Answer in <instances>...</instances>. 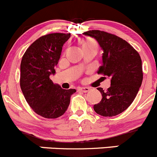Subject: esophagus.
<instances>
[{"instance_id": "1", "label": "esophagus", "mask_w": 157, "mask_h": 157, "mask_svg": "<svg viewBox=\"0 0 157 157\" xmlns=\"http://www.w3.org/2000/svg\"><path fill=\"white\" fill-rule=\"evenodd\" d=\"M78 90H79V91H82V92L86 93V92H88V91H89L90 88H88V87H82V88H79Z\"/></svg>"}]
</instances>
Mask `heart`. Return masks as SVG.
<instances>
[{
	"mask_svg": "<svg viewBox=\"0 0 157 157\" xmlns=\"http://www.w3.org/2000/svg\"><path fill=\"white\" fill-rule=\"evenodd\" d=\"M88 45H96L95 43H94V41H93V40H86V41L84 43L83 46H88Z\"/></svg>",
	"mask_w": 157,
	"mask_h": 157,
	"instance_id": "1",
	"label": "heart"
}]
</instances>
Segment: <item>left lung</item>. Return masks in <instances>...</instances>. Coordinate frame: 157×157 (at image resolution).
Listing matches in <instances>:
<instances>
[{"instance_id": "8db88e82", "label": "left lung", "mask_w": 157, "mask_h": 157, "mask_svg": "<svg viewBox=\"0 0 157 157\" xmlns=\"http://www.w3.org/2000/svg\"><path fill=\"white\" fill-rule=\"evenodd\" d=\"M83 34L95 39L103 49V64L98 74L111 78V86L107 91L98 88L102 99L94 105V111L104 117L117 115L131 105L142 84L140 54L128 42L114 34L95 29Z\"/></svg>"}]
</instances>
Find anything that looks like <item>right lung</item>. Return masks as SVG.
I'll return each instance as SVG.
<instances>
[{"label": "right lung", "instance_id": "obj_1", "mask_svg": "<svg viewBox=\"0 0 157 157\" xmlns=\"http://www.w3.org/2000/svg\"><path fill=\"white\" fill-rule=\"evenodd\" d=\"M70 33H49L34 41L22 57L20 85L33 111L45 118L63 115L75 89H63L49 78L55 74L63 46Z\"/></svg>", "mask_w": 157, "mask_h": 157}]
</instances>
